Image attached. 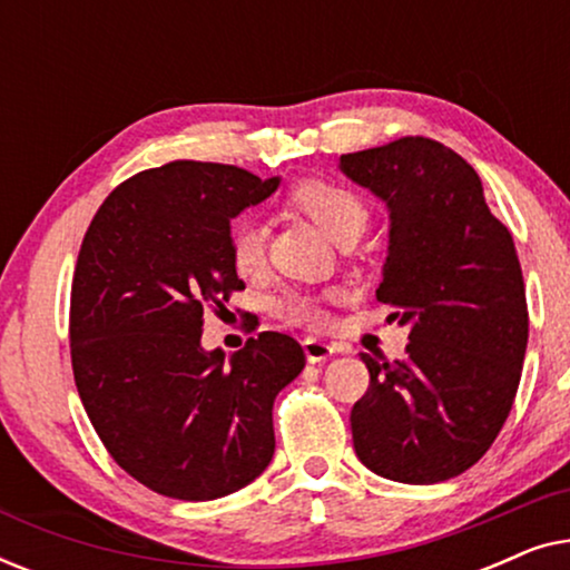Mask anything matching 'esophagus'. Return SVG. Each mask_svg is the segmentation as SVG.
Returning a JSON list of instances; mask_svg holds the SVG:
<instances>
[{
    "instance_id": "1",
    "label": "esophagus",
    "mask_w": 570,
    "mask_h": 570,
    "mask_svg": "<svg viewBox=\"0 0 570 570\" xmlns=\"http://www.w3.org/2000/svg\"><path fill=\"white\" fill-rule=\"evenodd\" d=\"M303 353H306L308 363H322L334 353V347L326 345V342H322V340H316V337H306V340H303Z\"/></svg>"
}]
</instances>
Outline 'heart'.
Masks as SVG:
<instances>
[{"mask_svg": "<svg viewBox=\"0 0 570 570\" xmlns=\"http://www.w3.org/2000/svg\"><path fill=\"white\" fill-rule=\"evenodd\" d=\"M287 205L311 217L318 230L334 244L350 230H363L368 220V209L363 199L347 186H340L324 178H306L287 191ZM230 264L238 275H254L264 262V228L254 217H240L230 225L228 233ZM277 314L291 324L324 326L326 311L318 306V298L306 293H291L277 303Z\"/></svg>", "mask_w": 570, "mask_h": 570, "instance_id": "heart-1", "label": "heart"}]
</instances>
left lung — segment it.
Listing matches in <instances>:
<instances>
[{"mask_svg":"<svg viewBox=\"0 0 570 570\" xmlns=\"http://www.w3.org/2000/svg\"><path fill=\"white\" fill-rule=\"evenodd\" d=\"M340 170L386 202L376 298L410 326L404 361L363 355L371 386L350 412L355 454L394 482L451 480L490 449L519 389L529 314L517 246L478 170L435 139L347 153Z\"/></svg>","mask_w":570,"mask_h":570,"instance_id":"left-lung-1","label":"left lung"}]
</instances>
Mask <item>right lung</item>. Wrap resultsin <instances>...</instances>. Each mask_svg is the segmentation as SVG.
<instances>
[{
	"label": "right lung",
	"instance_id": "1",
	"mask_svg": "<svg viewBox=\"0 0 570 570\" xmlns=\"http://www.w3.org/2000/svg\"><path fill=\"white\" fill-rule=\"evenodd\" d=\"M277 186L174 160L116 186L82 238L69 303L77 392L114 462L160 495H230L275 454L272 404L306 365L303 347L262 332L228 357L202 347V324L244 287L230 220Z\"/></svg>",
	"mask_w": 570,
	"mask_h": 570
}]
</instances>
